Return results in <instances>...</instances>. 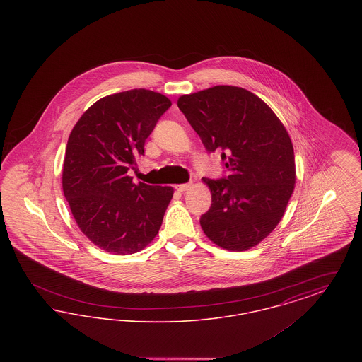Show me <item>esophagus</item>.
I'll return each mask as SVG.
<instances>
[{"label":"esophagus","mask_w":362,"mask_h":362,"mask_svg":"<svg viewBox=\"0 0 362 362\" xmlns=\"http://www.w3.org/2000/svg\"><path fill=\"white\" fill-rule=\"evenodd\" d=\"M191 187V183H185V185H177V186H175V189H177L179 192H185V191H187Z\"/></svg>","instance_id":"esophagus-1"}]
</instances>
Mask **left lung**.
<instances>
[{"instance_id":"8db88e82","label":"left lung","mask_w":362,"mask_h":362,"mask_svg":"<svg viewBox=\"0 0 362 362\" xmlns=\"http://www.w3.org/2000/svg\"><path fill=\"white\" fill-rule=\"evenodd\" d=\"M177 107L207 152H220L228 175L204 177L211 206L199 223L230 251L266 239L284 217L296 183L292 141L273 110L240 86H216L183 95Z\"/></svg>"}]
</instances>
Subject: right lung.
Wrapping results in <instances>:
<instances>
[{"instance_id":"1","label":"right lung","mask_w":362,"mask_h":362,"mask_svg":"<svg viewBox=\"0 0 362 362\" xmlns=\"http://www.w3.org/2000/svg\"><path fill=\"white\" fill-rule=\"evenodd\" d=\"M171 100L130 89L92 104L70 133L62 189L89 240L115 255L134 254L153 240L171 202L170 186L133 183L127 175Z\"/></svg>"}]
</instances>
